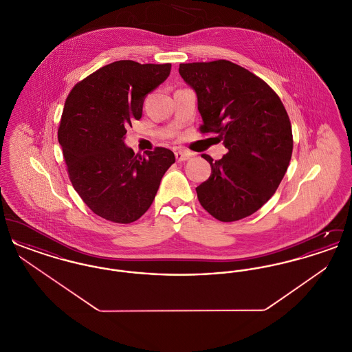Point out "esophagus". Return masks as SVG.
Here are the masks:
<instances>
[{"label": "esophagus", "instance_id": "34e87169", "mask_svg": "<svg viewBox=\"0 0 352 352\" xmlns=\"http://www.w3.org/2000/svg\"><path fill=\"white\" fill-rule=\"evenodd\" d=\"M190 157H191V155H190L188 153H186V151H177V153H175V160H177L178 162L187 161Z\"/></svg>", "mask_w": 352, "mask_h": 352}]
</instances>
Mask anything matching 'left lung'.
I'll return each instance as SVG.
<instances>
[{
	"instance_id": "8db88e82",
	"label": "left lung",
	"mask_w": 352,
	"mask_h": 352,
	"mask_svg": "<svg viewBox=\"0 0 352 352\" xmlns=\"http://www.w3.org/2000/svg\"><path fill=\"white\" fill-rule=\"evenodd\" d=\"M198 96L201 133L228 149L197 187L201 207L220 221L247 218L276 192L293 151L292 124L278 95L263 79L230 60L179 65Z\"/></svg>"
}]
</instances>
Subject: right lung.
I'll return each mask as SVG.
<instances>
[{
    "label": "right lung",
    "instance_id": "add662e5",
    "mask_svg": "<svg viewBox=\"0 0 352 352\" xmlns=\"http://www.w3.org/2000/svg\"><path fill=\"white\" fill-rule=\"evenodd\" d=\"M171 65L118 60L88 75L68 94L58 128L68 177L98 217L128 224L151 206L174 162L166 148L134 154L126 129L142 116L145 96L166 80Z\"/></svg>",
    "mask_w": 352,
    "mask_h": 352
}]
</instances>
